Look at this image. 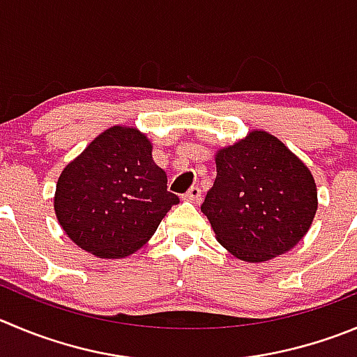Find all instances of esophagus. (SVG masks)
<instances>
[{
  "label": "esophagus",
  "instance_id": "34e87169",
  "mask_svg": "<svg viewBox=\"0 0 357 357\" xmlns=\"http://www.w3.org/2000/svg\"><path fill=\"white\" fill-rule=\"evenodd\" d=\"M185 201H190V202L201 201V188H199V186H192V188L185 194Z\"/></svg>",
  "mask_w": 357,
  "mask_h": 357
}]
</instances>
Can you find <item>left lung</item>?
I'll list each match as a JSON object with an SVG mask.
<instances>
[{
	"label": "left lung",
	"instance_id": "1",
	"mask_svg": "<svg viewBox=\"0 0 357 357\" xmlns=\"http://www.w3.org/2000/svg\"><path fill=\"white\" fill-rule=\"evenodd\" d=\"M216 178L201 211L234 257L264 262L294 248L317 213V186L305 163L262 130L215 155Z\"/></svg>",
	"mask_w": 357,
	"mask_h": 357
}]
</instances>
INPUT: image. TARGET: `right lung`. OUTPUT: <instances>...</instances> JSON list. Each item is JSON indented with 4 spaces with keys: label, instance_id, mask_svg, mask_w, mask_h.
<instances>
[{
    "label": "right lung",
    "instance_id": "obj_1",
    "mask_svg": "<svg viewBox=\"0 0 357 357\" xmlns=\"http://www.w3.org/2000/svg\"><path fill=\"white\" fill-rule=\"evenodd\" d=\"M151 151L137 128L111 126L63 169L54 211L79 248L100 259L126 257L148 243L178 204Z\"/></svg>",
    "mask_w": 357,
    "mask_h": 357
}]
</instances>
